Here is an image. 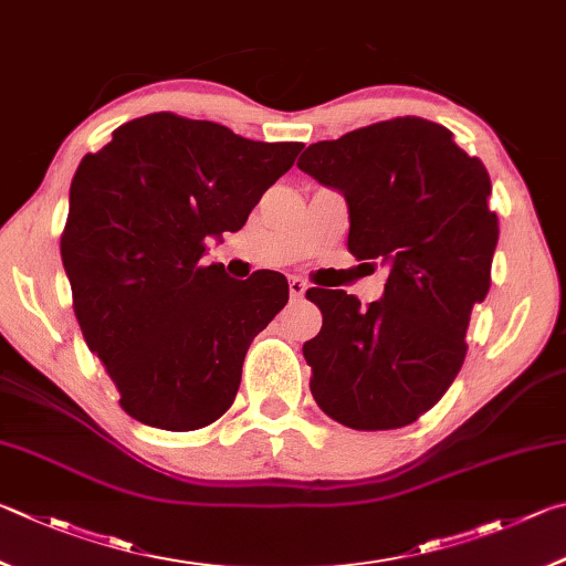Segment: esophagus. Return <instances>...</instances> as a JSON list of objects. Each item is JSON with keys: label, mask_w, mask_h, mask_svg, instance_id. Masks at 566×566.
<instances>
[{"label": "esophagus", "mask_w": 566, "mask_h": 566, "mask_svg": "<svg viewBox=\"0 0 566 566\" xmlns=\"http://www.w3.org/2000/svg\"><path fill=\"white\" fill-rule=\"evenodd\" d=\"M289 291H291V298H303L305 291H308V285H305L301 277H291Z\"/></svg>", "instance_id": "34e87169"}]
</instances>
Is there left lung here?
<instances>
[{
    "mask_svg": "<svg viewBox=\"0 0 566 566\" xmlns=\"http://www.w3.org/2000/svg\"><path fill=\"white\" fill-rule=\"evenodd\" d=\"M298 168L345 196L348 251L388 265L368 308L345 291L305 293L323 313L303 345L313 398L345 428H405L458 378L472 308L490 291L500 223L488 168L420 116L313 144Z\"/></svg>",
    "mask_w": 566,
    "mask_h": 566,
    "instance_id": "8db88e82",
    "label": "left lung"
}]
</instances>
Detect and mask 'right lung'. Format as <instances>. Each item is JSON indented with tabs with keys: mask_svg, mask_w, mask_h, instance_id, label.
<instances>
[{
	"mask_svg": "<svg viewBox=\"0 0 566 566\" xmlns=\"http://www.w3.org/2000/svg\"><path fill=\"white\" fill-rule=\"evenodd\" d=\"M301 148L158 112L82 158L62 261L88 350L134 420L188 432L233 405L248 345L289 303V281H233L203 263L206 241L243 228Z\"/></svg>",
	"mask_w": 566,
	"mask_h": 566,
	"instance_id": "1",
	"label": "right lung"
}]
</instances>
